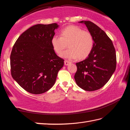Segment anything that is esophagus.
Instances as JSON below:
<instances>
[{"label":"esophagus","instance_id":"34e87169","mask_svg":"<svg viewBox=\"0 0 130 130\" xmlns=\"http://www.w3.org/2000/svg\"><path fill=\"white\" fill-rule=\"evenodd\" d=\"M64 64L66 65V66H68V65H69V64H70V63H71L70 61H68V60H64Z\"/></svg>","mask_w":130,"mask_h":130}]
</instances>
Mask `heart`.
Wrapping results in <instances>:
<instances>
[{"instance_id":"obj_1","label":"heart","mask_w":130,"mask_h":130,"mask_svg":"<svg viewBox=\"0 0 130 130\" xmlns=\"http://www.w3.org/2000/svg\"><path fill=\"white\" fill-rule=\"evenodd\" d=\"M51 44L55 52L60 54L67 47L61 57L69 59H84L92 50L93 38L88 31L83 30L76 25H70L60 31V37L53 36L51 39Z\"/></svg>"}]
</instances>
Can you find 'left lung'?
<instances>
[{
    "instance_id": "8db88e82",
    "label": "left lung",
    "mask_w": 130,
    "mask_h": 130,
    "mask_svg": "<svg viewBox=\"0 0 130 130\" xmlns=\"http://www.w3.org/2000/svg\"><path fill=\"white\" fill-rule=\"evenodd\" d=\"M84 23L93 38L92 50L87 58L76 63L74 79L80 88L93 91L107 82L116 67V54L111 39L104 31L90 21Z\"/></svg>"
}]
</instances>
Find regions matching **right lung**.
I'll return each mask as SVG.
<instances>
[{"label": "right lung", "instance_id": "1", "mask_svg": "<svg viewBox=\"0 0 130 130\" xmlns=\"http://www.w3.org/2000/svg\"><path fill=\"white\" fill-rule=\"evenodd\" d=\"M57 23L36 24L17 39L10 54L11 74L26 91L38 94L53 87L64 59L51 44Z\"/></svg>", "mask_w": 130, "mask_h": 130}]
</instances>
